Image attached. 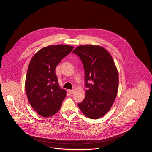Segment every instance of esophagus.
<instances>
[{
    "mask_svg": "<svg viewBox=\"0 0 152 152\" xmlns=\"http://www.w3.org/2000/svg\"><path fill=\"white\" fill-rule=\"evenodd\" d=\"M68 92L70 93V94H73L74 93V90H68Z\"/></svg>",
    "mask_w": 152,
    "mask_h": 152,
    "instance_id": "obj_1",
    "label": "esophagus"
}]
</instances>
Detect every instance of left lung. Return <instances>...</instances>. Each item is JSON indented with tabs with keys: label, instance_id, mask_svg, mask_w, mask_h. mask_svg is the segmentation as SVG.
I'll list each match as a JSON object with an SVG mask.
<instances>
[{
	"label": "left lung",
	"instance_id": "1",
	"mask_svg": "<svg viewBox=\"0 0 152 152\" xmlns=\"http://www.w3.org/2000/svg\"><path fill=\"white\" fill-rule=\"evenodd\" d=\"M84 66L86 90L84 100L78 106L89 118L98 119L110 110L118 89V72L112 56L98 45H81L73 51ZM92 80L90 84L88 82Z\"/></svg>",
	"mask_w": 152,
	"mask_h": 152
}]
</instances>
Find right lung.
<instances>
[{
  "label": "right lung",
  "instance_id": "1",
  "mask_svg": "<svg viewBox=\"0 0 152 152\" xmlns=\"http://www.w3.org/2000/svg\"><path fill=\"white\" fill-rule=\"evenodd\" d=\"M73 46H48L32 58L25 80V90L29 104L41 116L49 117L60 109L67 92L61 89L55 73L61 61L69 54Z\"/></svg>",
  "mask_w": 152,
  "mask_h": 152
}]
</instances>
